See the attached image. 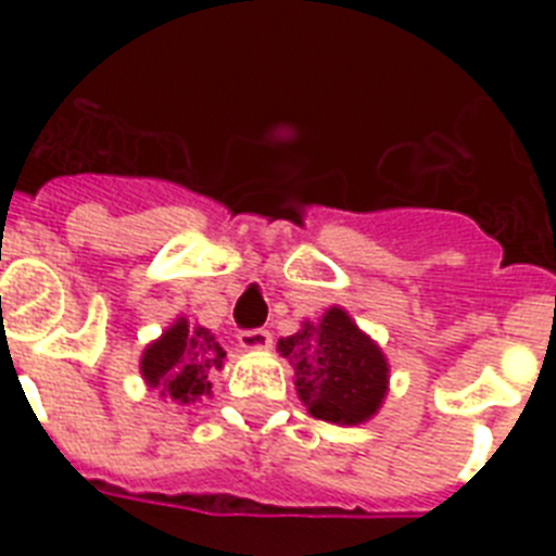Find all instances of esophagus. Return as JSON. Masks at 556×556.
<instances>
[{
	"instance_id": "obj_1",
	"label": "esophagus",
	"mask_w": 556,
	"mask_h": 556,
	"mask_svg": "<svg viewBox=\"0 0 556 556\" xmlns=\"http://www.w3.org/2000/svg\"><path fill=\"white\" fill-rule=\"evenodd\" d=\"M239 345L244 351H267L273 345V333L264 331V328H253V331H242L239 333Z\"/></svg>"
}]
</instances>
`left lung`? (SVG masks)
<instances>
[{
	"mask_svg": "<svg viewBox=\"0 0 556 556\" xmlns=\"http://www.w3.org/2000/svg\"><path fill=\"white\" fill-rule=\"evenodd\" d=\"M278 353L294 370V390L308 415L333 426H358L378 415L390 392V362L342 306L303 320Z\"/></svg>",
	"mask_w": 556,
	"mask_h": 556,
	"instance_id": "1",
	"label": "left lung"
}]
</instances>
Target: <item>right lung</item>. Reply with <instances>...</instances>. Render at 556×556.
Segmentation results:
<instances>
[{
	"instance_id": "1",
	"label": "right lung",
	"mask_w": 556,
	"mask_h": 556,
	"mask_svg": "<svg viewBox=\"0 0 556 556\" xmlns=\"http://www.w3.org/2000/svg\"><path fill=\"white\" fill-rule=\"evenodd\" d=\"M225 348L217 333L200 323L178 317L159 339L144 348L139 362L147 390L178 406L211 397V376L225 367Z\"/></svg>"
}]
</instances>
